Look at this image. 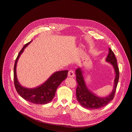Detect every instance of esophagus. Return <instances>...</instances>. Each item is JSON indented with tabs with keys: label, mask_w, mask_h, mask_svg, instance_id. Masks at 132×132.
Here are the masks:
<instances>
[{
	"label": "esophagus",
	"mask_w": 132,
	"mask_h": 132,
	"mask_svg": "<svg viewBox=\"0 0 132 132\" xmlns=\"http://www.w3.org/2000/svg\"><path fill=\"white\" fill-rule=\"evenodd\" d=\"M68 76L69 77H73L75 76V73H74V71L73 70H70L69 71V72H68Z\"/></svg>",
	"instance_id": "obj_1"
}]
</instances>
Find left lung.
Listing matches in <instances>:
<instances>
[{
  "label": "left lung",
  "instance_id": "left-lung-1",
  "mask_svg": "<svg viewBox=\"0 0 132 132\" xmlns=\"http://www.w3.org/2000/svg\"><path fill=\"white\" fill-rule=\"evenodd\" d=\"M106 62L109 63L113 67L115 78L114 79L113 88L112 92L109 95L104 97L98 96L89 90L85 82L83 75L84 71L80 68H77L75 71L77 83L76 98L78 102L84 108L91 110L102 108L109 104L114 98L119 78V71L117 59L114 53L110 48L109 49V54L106 59Z\"/></svg>",
  "mask_w": 132,
  "mask_h": 132
}]
</instances>
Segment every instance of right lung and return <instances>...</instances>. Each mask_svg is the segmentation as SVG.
Here are the masks:
<instances>
[{"label": "right lung", "mask_w": 132, "mask_h": 132, "mask_svg": "<svg viewBox=\"0 0 132 132\" xmlns=\"http://www.w3.org/2000/svg\"><path fill=\"white\" fill-rule=\"evenodd\" d=\"M32 40L25 45L19 53L14 67V82L17 92L27 101L35 104H46L51 102L58 87L67 77L68 70L59 71L54 72L47 80L40 85L33 88H27L22 86L18 81L16 76V65L19 59Z\"/></svg>", "instance_id": "add662e5"}]
</instances>
